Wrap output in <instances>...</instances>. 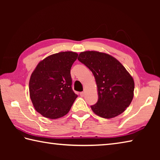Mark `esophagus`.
<instances>
[{
  "label": "esophagus",
  "mask_w": 160,
  "mask_h": 160,
  "mask_svg": "<svg viewBox=\"0 0 160 160\" xmlns=\"http://www.w3.org/2000/svg\"><path fill=\"white\" fill-rule=\"evenodd\" d=\"M80 95L81 97H84L85 96V92H81L80 93Z\"/></svg>",
  "instance_id": "1"
}]
</instances>
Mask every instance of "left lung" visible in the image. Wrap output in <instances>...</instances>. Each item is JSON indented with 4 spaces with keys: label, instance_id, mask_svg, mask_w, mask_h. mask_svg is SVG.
Returning <instances> with one entry per match:
<instances>
[{
    "label": "left lung",
    "instance_id": "1",
    "mask_svg": "<svg viewBox=\"0 0 160 160\" xmlns=\"http://www.w3.org/2000/svg\"><path fill=\"white\" fill-rule=\"evenodd\" d=\"M78 59L95 78L98 101L91 106L93 112L104 118L122 113L132 102L135 87L123 65L109 54L93 51L80 53Z\"/></svg>",
    "mask_w": 160,
    "mask_h": 160
}]
</instances>
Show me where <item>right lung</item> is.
<instances>
[{
  "label": "right lung",
  "mask_w": 160,
  "mask_h": 160,
  "mask_svg": "<svg viewBox=\"0 0 160 160\" xmlns=\"http://www.w3.org/2000/svg\"><path fill=\"white\" fill-rule=\"evenodd\" d=\"M78 54L65 51L39 62L29 83L34 109L46 118L56 119L67 114L78 95L72 89L70 68Z\"/></svg>",
  "instance_id": "obj_1"
}]
</instances>
